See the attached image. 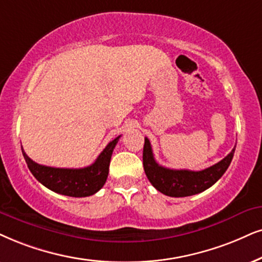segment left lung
I'll use <instances>...</instances> for the list:
<instances>
[{
	"instance_id": "8db88e82",
	"label": "left lung",
	"mask_w": 262,
	"mask_h": 262,
	"mask_svg": "<svg viewBox=\"0 0 262 262\" xmlns=\"http://www.w3.org/2000/svg\"><path fill=\"white\" fill-rule=\"evenodd\" d=\"M234 150L236 147H233V150L224 160L207 169L200 171L169 169V168L162 167L155 161L150 140L145 138L142 163H144L145 174L156 190L162 192L165 196L187 197L201 193L213 186L227 170L228 165L233 158Z\"/></svg>"
}]
</instances>
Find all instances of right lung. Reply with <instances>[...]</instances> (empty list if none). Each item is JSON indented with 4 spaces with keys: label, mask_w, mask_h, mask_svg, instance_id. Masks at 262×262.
I'll return each instance as SVG.
<instances>
[{
    "label": "right lung",
    "mask_w": 262,
    "mask_h": 262,
    "mask_svg": "<svg viewBox=\"0 0 262 262\" xmlns=\"http://www.w3.org/2000/svg\"><path fill=\"white\" fill-rule=\"evenodd\" d=\"M117 137L107 144L95 162L88 167L70 169V168H53L36 163L23 150L30 171L43 186L49 190L70 197H88L97 193L106 183L112 151L120 140Z\"/></svg>",
    "instance_id": "add662e5"
}]
</instances>
